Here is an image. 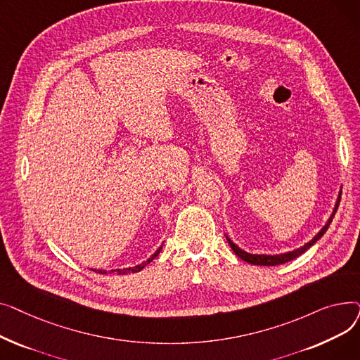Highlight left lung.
I'll list each match as a JSON object with an SVG mask.
<instances>
[{
	"instance_id": "left-lung-1",
	"label": "left lung",
	"mask_w": 360,
	"mask_h": 360,
	"mask_svg": "<svg viewBox=\"0 0 360 360\" xmlns=\"http://www.w3.org/2000/svg\"><path fill=\"white\" fill-rule=\"evenodd\" d=\"M340 198H342V193L338 194L337 204H335V207H334V212H333L331 217L328 219L327 224L324 226L323 229H321V232H318V235H316L312 240H309L308 243H305L304 247H300V248H297V250H295V251H290V252H286V254H280V255H257V254H248V252L242 251L239 247H236V245H235L228 236H226V239H228V242H229V245H231V248L233 250V252H235L240 259L247 261V262H250V264H254V266H278V264L289 262V261H292V259L297 258L299 255L304 254L307 250H309V248L312 247V245L327 232L328 226H330V223L333 221V217H334V214H335V212H337V209H338Z\"/></svg>"
}]
</instances>
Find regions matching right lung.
Wrapping results in <instances>:
<instances>
[{
    "mask_svg": "<svg viewBox=\"0 0 360 360\" xmlns=\"http://www.w3.org/2000/svg\"><path fill=\"white\" fill-rule=\"evenodd\" d=\"M162 251V248H159L153 255H151V258H148L147 259V262H143V264H140V266H136L134 269H124V270H117V273H120V274H128V273H137V271H140V270H143L144 269V266L146 264H148V262H151L153 261L158 255H159V252ZM93 271H96V270H93ZM98 273H101V274H105L106 271L105 270H98Z\"/></svg>",
    "mask_w": 360,
    "mask_h": 360,
    "instance_id": "1",
    "label": "right lung"
}]
</instances>
